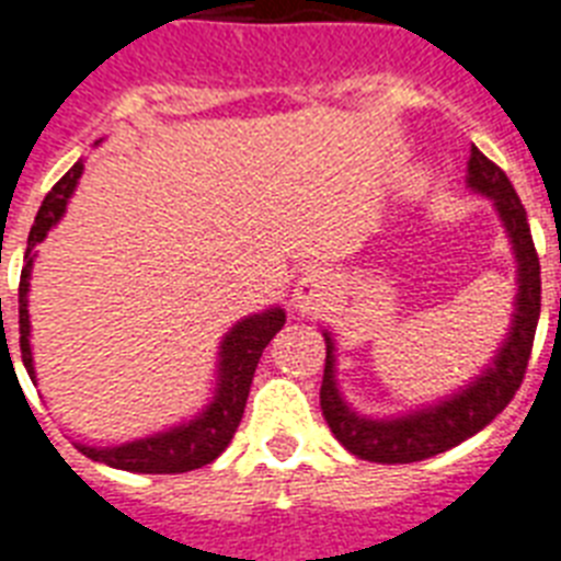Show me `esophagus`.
<instances>
[{
	"instance_id": "esophagus-1",
	"label": "esophagus",
	"mask_w": 561,
	"mask_h": 561,
	"mask_svg": "<svg viewBox=\"0 0 561 561\" xmlns=\"http://www.w3.org/2000/svg\"><path fill=\"white\" fill-rule=\"evenodd\" d=\"M328 299H331V282L322 271L305 273L302 279L296 282L294 305L299 311H320Z\"/></svg>"
}]
</instances>
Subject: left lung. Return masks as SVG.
Returning <instances> with one entry per match:
<instances>
[{
  "instance_id": "obj_1",
  "label": "left lung",
  "mask_w": 561,
  "mask_h": 561,
  "mask_svg": "<svg viewBox=\"0 0 561 561\" xmlns=\"http://www.w3.org/2000/svg\"><path fill=\"white\" fill-rule=\"evenodd\" d=\"M467 184L481 195H490L502 216L507 236L513 241L518 262V294L516 313L510 336L504 340L502 352L495 354L481 377H476L467 389L453 398L440 400L435 407L409 412L403 417H363L343 400L334 380V343L325 334V375H322L320 407L334 438L363 461L375 463H412L446 453L461 440L481 432L495 414H502L513 394L525 380L527 359H530L533 336L541 311V276L539 256L533 248L527 213L518 202L516 190L504 175L502 167H495L478 147L470 149L467 163Z\"/></svg>"
}]
</instances>
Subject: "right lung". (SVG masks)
Here are the masks:
<instances>
[{
	"instance_id": "add662e5",
	"label": "right lung",
	"mask_w": 561,
	"mask_h": 561,
	"mask_svg": "<svg viewBox=\"0 0 561 561\" xmlns=\"http://www.w3.org/2000/svg\"><path fill=\"white\" fill-rule=\"evenodd\" d=\"M83 175V163L77 161L66 175L59 178L54 190L45 195L43 207L36 213V221L31 227L28 250H25V267L20 276V352L22 363L28 368L31 380L34 377V357H31V320H28V276L34 267V248L48 236L59 216L66 213L68 195L75 193L77 178ZM285 325V311L282 308H271L265 313H253L248 320H241L227 331L221 352H218V383L216 394L209 400V407L204 409L198 417L190 423L172 426L170 432H158L149 438L131 440V444L121 446H83L77 444V449L91 458V461L108 463L115 470L126 472H149V476H170V472H190L198 470L204 463L216 461L218 455L225 453L227 444L233 440L236 430H239L241 414H244V403H248L250 383L256 375L259 357L267 348L276 331Z\"/></svg>"
}]
</instances>
